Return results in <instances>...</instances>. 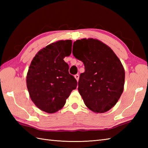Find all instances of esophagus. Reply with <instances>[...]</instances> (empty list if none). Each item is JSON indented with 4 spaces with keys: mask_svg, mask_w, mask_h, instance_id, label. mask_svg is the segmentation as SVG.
<instances>
[{
    "mask_svg": "<svg viewBox=\"0 0 148 148\" xmlns=\"http://www.w3.org/2000/svg\"><path fill=\"white\" fill-rule=\"evenodd\" d=\"M74 77H75V78H76L77 81L79 80V74H76V75H74Z\"/></svg>",
    "mask_w": 148,
    "mask_h": 148,
    "instance_id": "obj_1",
    "label": "esophagus"
}]
</instances>
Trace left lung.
<instances>
[{
    "instance_id": "obj_1",
    "label": "left lung",
    "mask_w": 148,
    "mask_h": 148,
    "mask_svg": "<svg viewBox=\"0 0 148 148\" xmlns=\"http://www.w3.org/2000/svg\"><path fill=\"white\" fill-rule=\"evenodd\" d=\"M72 54L83 62L84 72L78 81V91L85 105L93 112L111 109L123 91L125 71L109 46L93 39L77 40Z\"/></svg>"
}]
</instances>
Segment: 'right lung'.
<instances>
[{"instance_id": "add662e5", "label": "right lung", "mask_w": 148, "mask_h": 148, "mask_svg": "<svg viewBox=\"0 0 148 148\" xmlns=\"http://www.w3.org/2000/svg\"><path fill=\"white\" fill-rule=\"evenodd\" d=\"M71 51L72 40H59L40 49L31 62L27 86L31 100L43 111H58L76 88L77 81L64 60Z\"/></svg>"}]
</instances>
